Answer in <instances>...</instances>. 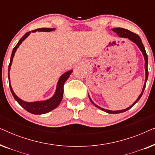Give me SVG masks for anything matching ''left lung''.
Listing matches in <instances>:
<instances>
[{
	"label": "left lung",
	"mask_w": 155,
	"mask_h": 155,
	"mask_svg": "<svg viewBox=\"0 0 155 155\" xmlns=\"http://www.w3.org/2000/svg\"><path fill=\"white\" fill-rule=\"evenodd\" d=\"M114 32H116L117 35L119 36L120 37H124V38H128L130 40H131L133 42H134L135 44H137V46H138L142 52H143V54L144 56V58H145V74H146V78H145V84H144V87H143V91H142L141 94H140V96L138 97V98L136 99V101H135L134 103L132 105L130 106V107H129L128 108H127L126 109H124V110H120V111H111V110H107V109H103V108H101L100 107H99V106H97L92 101V99H90V101H92V103L94 104V106H96L97 108H99V109H100L101 110H102V111H105V112H107V113L109 114H119V113H122V112H124V111H128V109H130L131 107H133V106H134L135 104H136L137 101H139V99L141 98L142 95L143 94V92L144 90H145V86H146V82H147V78H148V70H147V64H148V58H147V55L146 54V51H145V47H144L143 46V44L142 43V41H141V39L140 38V37L138 35H137V34L135 33H133L132 31L128 30V29H125L124 28H114L112 29Z\"/></svg>",
	"instance_id": "8db88e82"
}]
</instances>
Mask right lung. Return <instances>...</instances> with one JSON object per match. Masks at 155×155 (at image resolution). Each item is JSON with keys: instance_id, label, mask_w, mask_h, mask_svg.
I'll return each mask as SVG.
<instances>
[{"instance_id": "add662e5", "label": "right lung", "mask_w": 155, "mask_h": 155, "mask_svg": "<svg viewBox=\"0 0 155 155\" xmlns=\"http://www.w3.org/2000/svg\"><path fill=\"white\" fill-rule=\"evenodd\" d=\"M54 29H55L54 28H39V29H35V30H32L31 31H32V32H35L36 31H50L54 30ZM31 31H28V32L25 34V35L20 39V41H18V43L17 44V45L14 47L11 54L10 64L8 65V71H10V66H11V64L12 62V59H13L15 53L17 48L19 47V46L20 45L21 43H22V42L24 41L27 37H28ZM72 72H73V71H68L66 73L63 74V75H62V76H61L60 79L58 80V84H57L56 90L54 95L51 97V98L48 99V100L35 101V102H26V101L21 100L20 98H18V97L16 96V94H15L13 90H12V87L10 85V75H9V73H8V80H9V86H10V91H11L12 96L14 97L15 99L18 101L19 104H20L22 108H24L26 111L29 112V113L33 114H46L48 113V112L52 111V110L54 109L55 108H56L59 105V104L61 103V101L63 99V85H64L65 82L66 81L68 78H69V76L71 75Z\"/></svg>"}]
</instances>
